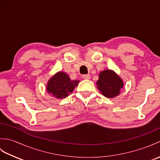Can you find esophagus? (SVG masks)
I'll list each match as a JSON object with an SVG mask.
<instances>
[{
    "instance_id": "34e87169",
    "label": "esophagus",
    "mask_w": 160,
    "mask_h": 160,
    "mask_svg": "<svg viewBox=\"0 0 160 160\" xmlns=\"http://www.w3.org/2000/svg\"><path fill=\"white\" fill-rule=\"evenodd\" d=\"M90 78H91V76H90L89 74L83 75V76H82V78L84 80H89V79H90Z\"/></svg>"
}]
</instances>
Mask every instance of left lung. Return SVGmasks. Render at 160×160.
<instances>
[{
    "instance_id": "8db88e82",
    "label": "left lung",
    "mask_w": 160,
    "mask_h": 160,
    "mask_svg": "<svg viewBox=\"0 0 160 160\" xmlns=\"http://www.w3.org/2000/svg\"><path fill=\"white\" fill-rule=\"evenodd\" d=\"M96 84L98 90L104 96L113 98L120 94L124 82L114 71L105 69L99 73V79Z\"/></svg>"
}]
</instances>
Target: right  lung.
<instances>
[{
	"label": "right lung",
	"mask_w": 160,
	"mask_h": 160,
	"mask_svg": "<svg viewBox=\"0 0 160 160\" xmlns=\"http://www.w3.org/2000/svg\"><path fill=\"white\" fill-rule=\"evenodd\" d=\"M79 80H71L64 71H58L49 78L47 83L46 89L48 94L57 99L65 98L73 92Z\"/></svg>",
	"instance_id": "1"
}]
</instances>
